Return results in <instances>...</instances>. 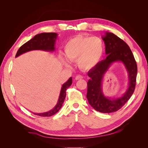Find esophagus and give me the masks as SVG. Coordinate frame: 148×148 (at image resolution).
Here are the masks:
<instances>
[{"mask_svg":"<svg viewBox=\"0 0 148 148\" xmlns=\"http://www.w3.org/2000/svg\"><path fill=\"white\" fill-rule=\"evenodd\" d=\"M83 77H82V75H77V76H76V77H75V79L76 80H78V79H82Z\"/></svg>","mask_w":148,"mask_h":148,"instance_id":"1","label":"esophagus"}]
</instances>
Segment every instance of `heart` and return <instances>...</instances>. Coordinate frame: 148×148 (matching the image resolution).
I'll return each instance as SVG.
<instances>
[{
	"instance_id": "obj_1",
	"label": "heart",
	"mask_w": 148,
	"mask_h": 148,
	"mask_svg": "<svg viewBox=\"0 0 148 148\" xmlns=\"http://www.w3.org/2000/svg\"><path fill=\"white\" fill-rule=\"evenodd\" d=\"M104 43L99 37L77 36L70 39L64 46V56H59L62 65L71 66L70 62H77L78 68L83 71L92 69L104 56Z\"/></svg>"
}]
</instances>
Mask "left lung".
Wrapping results in <instances>:
<instances>
[{
  "mask_svg": "<svg viewBox=\"0 0 148 148\" xmlns=\"http://www.w3.org/2000/svg\"><path fill=\"white\" fill-rule=\"evenodd\" d=\"M102 39L105 44L107 57L88 71V75L90 79L87 83L86 97L89 104L96 110L110 113L122 108L132 96L135 89L137 65L131 49L122 39L108 31L105 32ZM115 62L123 63L127 71L128 88L120 97H106L102 91V82L110 67Z\"/></svg>",
  "mask_w": 148,
  "mask_h": 148,
  "instance_id": "1",
  "label": "left lung"
}]
</instances>
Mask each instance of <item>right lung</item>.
Masks as SVG:
<instances>
[{"mask_svg": "<svg viewBox=\"0 0 148 148\" xmlns=\"http://www.w3.org/2000/svg\"><path fill=\"white\" fill-rule=\"evenodd\" d=\"M58 38V34L56 33H42L38 34L34 37L21 46L17 51L15 57L20 56L31 51L40 50L47 52H53L55 51L56 42ZM72 83V78L70 77L67 82L62 84L59 99L57 104L53 108L48 112L43 113H33L41 117H50L56 114L62 106L66 97V89L71 86Z\"/></svg>", "mask_w": 148, "mask_h": 148, "instance_id": "add662e5", "label": "right lung"}]
</instances>
